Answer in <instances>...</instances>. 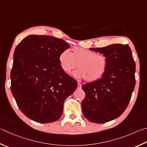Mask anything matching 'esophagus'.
<instances>
[{"mask_svg":"<svg viewBox=\"0 0 147 147\" xmlns=\"http://www.w3.org/2000/svg\"><path fill=\"white\" fill-rule=\"evenodd\" d=\"M82 88V85L78 83V89H81Z\"/></svg>","mask_w":147,"mask_h":147,"instance_id":"obj_1","label":"esophagus"}]
</instances>
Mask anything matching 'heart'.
Here are the masks:
<instances>
[{
	"label": "heart",
	"instance_id": "b5f03b06",
	"mask_svg": "<svg viewBox=\"0 0 147 147\" xmlns=\"http://www.w3.org/2000/svg\"><path fill=\"white\" fill-rule=\"evenodd\" d=\"M62 70L70 73L74 69H79L73 73L78 78H85L89 82L101 78L107 68V60L105 56L84 48L74 47L72 53L68 49L62 51L58 57Z\"/></svg>",
	"mask_w": 147,
	"mask_h": 147
}]
</instances>
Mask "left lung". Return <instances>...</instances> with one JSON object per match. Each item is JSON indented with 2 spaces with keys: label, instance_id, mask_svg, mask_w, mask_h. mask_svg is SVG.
<instances>
[{
  "label": "left lung",
  "instance_id": "left-lung-1",
  "mask_svg": "<svg viewBox=\"0 0 147 147\" xmlns=\"http://www.w3.org/2000/svg\"><path fill=\"white\" fill-rule=\"evenodd\" d=\"M90 49L105 56L107 68L99 80L82 85V112L89 121L105 123L121 116L129 105L136 84V63L127 44Z\"/></svg>",
  "mask_w": 147,
  "mask_h": 147
}]
</instances>
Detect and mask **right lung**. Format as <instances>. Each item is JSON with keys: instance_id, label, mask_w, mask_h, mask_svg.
Instances as JSON below:
<instances>
[{"instance_id": "right-lung-1", "label": "right lung", "mask_w": 147, "mask_h": 147, "mask_svg": "<svg viewBox=\"0 0 147 147\" xmlns=\"http://www.w3.org/2000/svg\"><path fill=\"white\" fill-rule=\"evenodd\" d=\"M70 47L62 39L29 35L15 50L11 90L22 113L33 121L48 123L62 116L63 103L78 84L61 68L58 57Z\"/></svg>"}]
</instances>
